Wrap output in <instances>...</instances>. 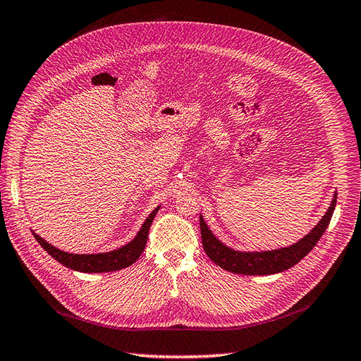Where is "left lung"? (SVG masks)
I'll list each match as a JSON object with an SVG mask.
<instances>
[{"instance_id":"left-lung-1","label":"left lung","mask_w":361,"mask_h":361,"mask_svg":"<svg viewBox=\"0 0 361 361\" xmlns=\"http://www.w3.org/2000/svg\"><path fill=\"white\" fill-rule=\"evenodd\" d=\"M337 202V193H334L333 201L329 204L322 219L319 221L310 233L305 234L302 239L284 248L269 250V251H238L221 242L205 224L202 214H200V228L202 246L209 259L218 264L222 269L242 274V275H272L290 269L292 266L300 263L304 257L310 252L317 240L322 238L326 226L333 218V213Z\"/></svg>"}]
</instances>
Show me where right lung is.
I'll return each mask as SVG.
<instances>
[{
  "mask_svg": "<svg viewBox=\"0 0 361 361\" xmlns=\"http://www.w3.org/2000/svg\"><path fill=\"white\" fill-rule=\"evenodd\" d=\"M160 209V205L157 209H154L151 214L143 222L140 226V230L135 235V239L130 240L127 245L121 246L118 250H113L109 252H98V254H72L61 251L56 246L48 243L45 239L40 238L39 234L33 231L35 239L39 242V245L53 257L54 260L61 263L63 266L69 267L72 271H78V272H86V274H99V272H113V271H119L123 269V267H128L130 264L135 263L140 254L145 250V245L148 240V233H149V226L156 218V214Z\"/></svg>",
  "mask_w": 361,
  "mask_h": 361,
  "instance_id": "1",
  "label": "right lung"
}]
</instances>
